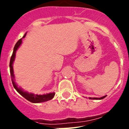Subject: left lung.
<instances>
[{"label": "left lung", "mask_w": 129, "mask_h": 129, "mask_svg": "<svg viewBox=\"0 0 129 129\" xmlns=\"http://www.w3.org/2000/svg\"><path fill=\"white\" fill-rule=\"evenodd\" d=\"M107 95H104L103 97H99V98H97V97H89V99H93V100H101V99H104Z\"/></svg>", "instance_id": "left-lung-1"}]
</instances>
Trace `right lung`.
I'll use <instances>...</instances> for the list:
<instances>
[{
  "label": "right lung",
  "mask_w": 129,
  "mask_h": 129,
  "mask_svg": "<svg viewBox=\"0 0 129 129\" xmlns=\"http://www.w3.org/2000/svg\"><path fill=\"white\" fill-rule=\"evenodd\" d=\"M27 33L24 34L22 38H24L25 37ZM22 39H20L16 44L15 45V47L14 48V51H13L12 55L11 58H10V64H9V67H10V76H11L12 79V82L13 86L15 88L18 92V93H20L22 97H24L25 99L28 101L29 102H32V103H40V102H44L46 101H50V100L54 98V95H55V92H50V93H46V94H43V95H39V94H35L33 93H29V92H27V91H24L22 88L18 87L17 84H16L15 81V75H14V69H13V63H14V60H15V54H16V51L20 45L22 44Z\"/></svg>",
  "instance_id": "1"
}]
</instances>
